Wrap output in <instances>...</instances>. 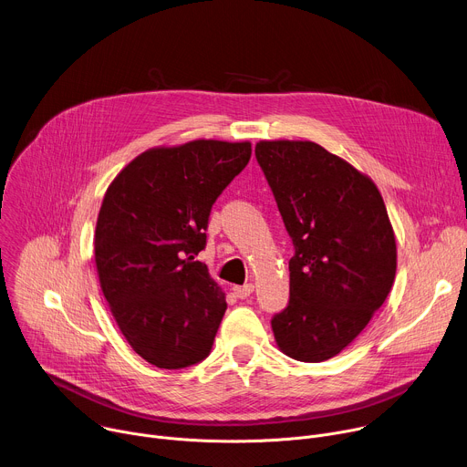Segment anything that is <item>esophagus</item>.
<instances>
[{
  "label": "esophagus",
  "instance_id": "obj_1",
  "mask_svg": "<svg viewBox=\"0 0 467 467\" xmlns=\"http://www.w3.org/2000/svg\"><path fill=\"white\" fill-rule=\"evenodd\" d=\"M253 290H254V285H244V286H233V292H234V296L236 297H240V299H247L251 294H253Z\"/></svg>",
  "mask_w": 467,
  "mask_h": 467
}]
</instances>
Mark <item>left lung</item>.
I'll return each instance as SVG.
<instances>
[{"instance_id": "1", "label": "left lung", "mask_w": 467, "mask_h": 467, "mask_svg": "<svg viewBox=\"0 0 467 467\" xmlns=\"http://www.w3.org/2000/svg\"><path fill=\"white\" fill-rule=\"evenodd\" d=\"M256 161L294 242L288 306L275 342L301 362L348 348L386 301L397 268L391 223L375 182L314 142L262 140Z\"/></svg>"}]
</instances>
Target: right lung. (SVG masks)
<instances>
[{
	"instance_id": "1",
	"label": "right lung",
	"mask_w": 467,
	"mask_h": 467,
	"mask_svg": "<svg viewBox=\"0 0 467 467\" xmlns=\"http://www.w3.org/2000/svg\"><path fill=\"white\" fill-rule=\"evenodd\" d=\"M249 159V142L153 148L103 197L94 238L99 285L129 346L157 368L211 355L227 303L193 256L207 245L213 205Z\"/></svg>"
}]
</instances>
